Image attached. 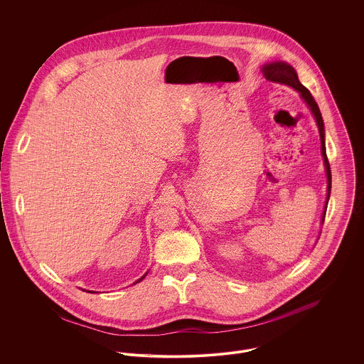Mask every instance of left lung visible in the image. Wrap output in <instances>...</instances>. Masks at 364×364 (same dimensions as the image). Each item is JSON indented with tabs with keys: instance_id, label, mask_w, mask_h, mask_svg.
Wrapping results in <instances>:
<instances>
[{
	"instance_id": "1",
	"label": "left lung",
	"mask_w": 364,
	"mask_h": 364,
	"mask_svg": "<svg viewBox=\"0 0 364 364\" xmlns=\"http://www.w3.org/2000/svg\"><path fill=\"white\" fill-rule=\"evenodd\" d=\"M263 75L266 80L273 81V82H280V84H286L291 88H294L296 91L300 92L301 98L306 101V104L310 106L312 114L315 116L316 124H318V130H319V137H321V149H322V156H323V162H325V169H326V176H328V195H326V205H325V211H326V206H328V200L331 196V166H329V161L326 156V150H325V134H323V120L319 112V107L315 102L311 92L299 81L297 73L294 71V68L283 61H273L269 63L266 65L262 67ZM325 211L322 215V223L325 218Z\"/></svg>"
}]
</instances>
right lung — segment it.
Masks as SVG:
<instances>
[{
    "instance_id": "add662e5",
    "label": "right lung",
    "mask_w": 364,
    "mask_h": 364,
    "mask_svg": "<svg viewBox=\"0 0 364 364\" xmlns=\"http://www.w3.org/2000/svg\"><path fill=\"white\" fill-rule=\"evenodd\" d=\"M146 274H147V273H146ZM146 274H144V276H143V277H141V279H139V280H137V282H136V283H139V282H141V280H143V279H144V277H146Z\"/></svg>"
}]
</instances>
